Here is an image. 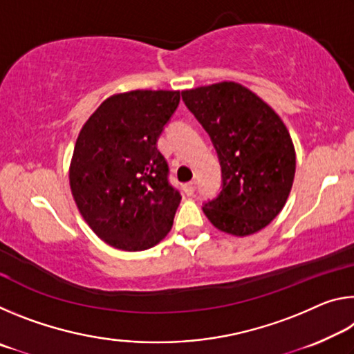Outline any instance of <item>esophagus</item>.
Masks as SVG:
<instances>
[{
    "mask_svg": "<svg viewBox=\"0 0 354 354\" xmlns=\"http://www.w3.org/2000/svg\"><path fill=\"white\" fill-rule=\"evenodd\" d=\"M183 189H184V192H185V195L192 196V195H194V192H195V183L190 181V183H187V184H184Z\"/></svg>",
    "mask_w": 354,
    "mask_h": 354,
    "instance_id": "34e87169",
    "label": "esophagus"
}]
</instances>
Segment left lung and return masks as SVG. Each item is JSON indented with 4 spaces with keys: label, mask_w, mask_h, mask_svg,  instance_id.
<instances>
[{
    "label": "left lung",
    "mask_w": 354,
    "mask_h": 354,
    "mask_svg": "<svg viewBox=\"0 0 354 354\" xmlns=\"http://www.w3.org/2000/svg\"><path fill=\"white\" fill-rule=\"evenodd\" d=\"M185 106L211 136L223 187L203 212L226 234L247 237L283 211L297 156L281 117L242 84L221 81L183 91Z\"/></svg>",
    "instance_id": "left-lung-1"
}]
</instances>
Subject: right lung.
<instances>
[{
  "label": "right lung",
  "instance_id": "obj_1",
  "mask_svg": "<svg viewBox=\"0 0 354 354\" xmlns=\"http://www.w3.org/2000/svg\"><path fill=\"white\" fill-rule=\"evenodd\" d=\"M179 98V91L113 93L80 131L71 195L91 230L113 248L148 250L171 230L181 195L167 179L158 139Z\"/></svg>",
  "mask_w": 354,
  "mask_h": 354
}]
</instances>
